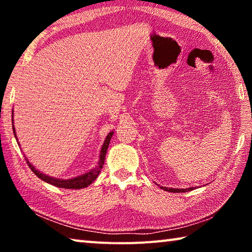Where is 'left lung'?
Listing matches in <instances>:
<instances>
[{"label":"left lung","mask_w":252,"mask_h":252,"mask_svg":"<svg viewBox=\"0 0 252 252\" xmlns=\"http://www.w3.org/2000/svg\"><path fill=\"white\" fill-rule=\"evenodd\" d=\"M161 189H163L165 191H169V192H187V191L192 190L193 188H188V189H172V188H165V187H161Z\"/></svg>","instance_id":"obj_1"}]
</instances>
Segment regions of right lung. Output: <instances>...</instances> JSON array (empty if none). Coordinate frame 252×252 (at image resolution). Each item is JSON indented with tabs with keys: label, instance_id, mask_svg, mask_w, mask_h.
<instances>
[{
	"label": "right lung",
	"instance_id": "1",
	"mask_svg": "<svg viewBox=\"0 0 252 252\" xmlns=\"http://www.w3.org/2000/svg\"><path fill=\"white\" fill-rule=\"evenodd\" d=\"M13 132H14V135H15V139H16L14 126H13ZM112 135H113V132H110V133L106 135L105 141L103 143V146H102L101 152H100L99 163H97L96 167L93 168L92 170H90V171H89V172L82 174V176L72 178V179H69V180H63V179H57V178H52V177L46 176V174L42 173L40 171H37V170L34 168L31 163H30L27 158H25V160H27V163L29 165V168L31 169L32 171H33V173L35 174V176L39 177L41 180L48 182V183H50V185L55 186V187L64 188V189H82V188H87V187L90 186L91 183L97 178V176H99V174H100L101 169L103 168V164H104L106 149H108V147H109L110 140H111V138H112Z\"/></svg>",
	"mask_w": 252,
	"mask_h": 252
}]
</instances>
